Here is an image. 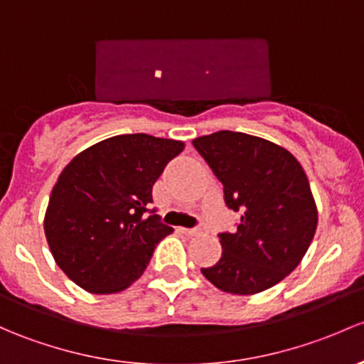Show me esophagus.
<instances>
[{"instance_id": "1", "label": "esophagus", "mask_w": 364, "mask_h": 364, "mask_svg": "<svg viewBox=\"0 0 364 364\" xmlns=\"http://www.w3.org/2000/svg\"><path fill=\"white\" fill-rule=\"evenodd\" d=\"M181 232L185 235H200V233H204V228H181Z\"/></svg>"}]
</instances>
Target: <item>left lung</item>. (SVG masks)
Returning <instances> with one entry per match:
<instances>
[{
    "instance_id": "left-lung-1",
    "label": "left lung",
    "mask_w": 364,
    "mask_h": 364,
    "mask_svg": "<svg viewBox=\"0 0 364 364\" xmlns=\"http://www.w3.org/2000/svg\"><path fill=\"white\" fill-rule=\"evenodd\" d=\"M195 150L223 183L225 202L240 211L233 233H220L221 258L202 275L218 289L256 294L301 262L317 228L307 174L286 148L244 132L195 137Z\"/></svg>"
}]
</instances>
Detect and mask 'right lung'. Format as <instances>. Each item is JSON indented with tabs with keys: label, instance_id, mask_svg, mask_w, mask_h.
<instances>
[{
	"label": "right lung",
	"instance_id": "add662e5",
	"mask_svg": "<svg viewBox=\"0 0 364 364\" xmlns=\"http://www.w3.org/2000/svg\"><path fill=\"white\" fill-rule=\"evenodd\" d=\"M185 143L122 134L80 151L53 185L45 211L48 247L85 291L127 289L146 270L155 246L174 228L146 214L151 188Z\"/></svg>",
	"mask_w": 364,
	"mask_h": 364
}]
</instances>
